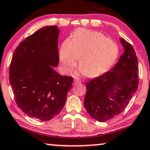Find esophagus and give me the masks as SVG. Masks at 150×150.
Returning a JSON list of instances; mask_svg holds the SVG:
<instances>
[{"label":"esophagus","instance_id":"obj_1","mask_svg":"<svg viewBox=\"0 0 150 150\" xmlns=\"http://www.w3.org/2000/svg\"><path fill=\"white\" fill-rule=\"evenodd\" d=\"M80 83V81L79 80V79H74V84L75 85H77Z\"/></svg>","mask_w":150,"mask_h":150}]
</instances>
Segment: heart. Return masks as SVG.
Segmentation results:
<instances>
[{
    "label": "heart",
    "mask_w": 150,
    "mask_h": 150,
    "mask_svg": "<svg viewBox=\"0 0 150 150\" xmlns=\"http://www.w3.org/2000/svg\"><path fill=\"white\" fill-rule=\"evenodd\" d=\"M119 54L117 43L99 32L77 29L72 40L66 39L59 50L62 69L71 73L77 65L79 73L89 77L100 76L112 67Z\"/></svg>",
    "instance_id": "b5f03b06"
}]
</instances>
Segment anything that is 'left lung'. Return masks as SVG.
Masks as SVG:
<instances>
[{
	"label": "left lung",
	"mask_w": 150,
	"mask_h": 150,
	"mask_svg": "<svg viewBox=\"0 0 150 150\" xmlns=\"http://www.w3.org/2000/svg\"><path fill=\"white\" fill-rule=\"evenodd\" d=\"M124 52L111 71L86 83L84 105L99 122L111 120L124 111L138 86V58L132 45L120 39Z\"/></svg>",
	"instance_id": "obj_1"
}]
</instances>
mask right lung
<instances>
[{"mask_svg":"<svg viewBox=\"0 0 150 150\" xmlns=\"http://www.w3.org/2000/svg\"><path fill=\"white\" fill-rule=\"evenodd\" d=\"M57 26H45L19 43L9 68V82L17 106L41 121L50 120L63 109L73 77L62 76L58 66Z\"/></svg>","mask_w":150,"mask_h":150,"instance_id":"obj_1","label":"right lung"}]
</instances>
